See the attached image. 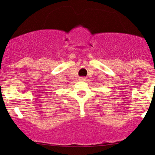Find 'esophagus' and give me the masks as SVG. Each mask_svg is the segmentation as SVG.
<instances>
[{
	"label": "esophagus",
	"instance_id": "esophagus-1",
	"mask_svg": "<svg viewBox=\"0 0 155 155\" xmlns=\"http://www.w3.org/2000/svg\"><path fill=\"white\" fill-rule=\"evenodd\" d=\"M79 81H86V78H85V77H80Z\"/></svg>",
	"mask_w": 155,
	"mask_h": 155
}]
</instances>
